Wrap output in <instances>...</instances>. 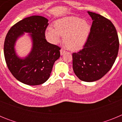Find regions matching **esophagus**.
I'll return each mask as SVG.
<instances>
[{"label":"esophagus","instance_id":"34e87169","mask_svg":"<svg viewBox=\"0 0 122 122\" xmlns=\"http://www.w3.org/2000/svg\"><path fill=\"white\" fill-rule=\"evenodd\" d=\"M65 52H66V51L65 50H64V49H60V54H61V56L63 55V54L65 53Z\"/></svg>","mask_w":122,"mask_h":122}]
</instances>
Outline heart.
<instances>
[{
    "label": "heart",
    "instance_id": "b5f03b06",
    "mask_svg": "<svg viewBox=\"0 0 122 122\" xmlns=\"http://www.w3.org/2000/svg\"><path fill=\"white\" fill-rule=\"evenodd\" d=\"M54 28L49 26L45 36L51 43L57 44L61 35L63 41L71 50H79L86 44L90 32V25L86 20L75 16L58 19L54 22Z\"/></svg>",
    "mask_w": 122,
    "mask_h": 122
}]
</instances>
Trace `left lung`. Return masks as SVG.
Wrapping results in <instances>:
<instances>
[{
  "label": "left lung",
  "mask_w": 122,
  "mask_h": 122,
  "mask_svg": "<svg viewBox=\"0 0 122 122\" xmlns=\"http://www.w3.org/2000/svg\"><path fill=\"white\" fill-rule=\"evenodd\" d=\"M87 13L93 22L83 49L72 54L73 68L80 80L93 82L111 70L118 54L119 41L111 21L99 14Z\"/></svg>",
  "instance_id": "8db88e82"
}]
</instances>
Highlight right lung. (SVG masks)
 Instances as JSON below:
<instances>
[{
  "instance_id": "add662e5",
  "label": "right lung",
  "mask_w": 122,
  "mask_h": 122,
  "mask_svg": "<svg viewBox=\"0 0 122 122\" xmlns=\"http://www.w3.org/2000/svg\"><path fill=\"white\" fill-rule=\"evenodd\" d=\"M48 24V19L45 17L32 16L15 24L6 34L4 48L5 62L13 76L25 84L37 86L45 82L54 63L60 57V48L45 38ZM24 32L31 33L32 48L27 56L21 59L17 56L14 45Z\"/></svg>"
}]
</instances>
